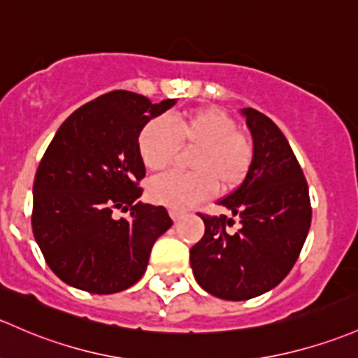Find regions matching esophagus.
Returning <instances> with one entry per match:
<instances>
[{
  "label": "esophagus",
  "mask_w": 358,
  "mask_h": 358,
  "mask_svg": "<svg viewBox=\"0 0 358 358\" xmlns=\"http://www.w3.org/2000/svg\"><path fill=\"white\" fill-rule=\"evenodd\" d=\"M169 216H171L173 221H178L180 217L183 216V210H178V209H171L169 210Z\"/></svg>",
  "instance_id": "34e87169"
}]
</instances>
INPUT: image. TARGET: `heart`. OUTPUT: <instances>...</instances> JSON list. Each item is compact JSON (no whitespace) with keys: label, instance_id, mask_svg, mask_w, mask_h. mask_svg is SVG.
Here are the masks:
<instances>
[{"label":"heart","instance_id":"heart-1","mask_svg":"<svg viewBox=\"0 0 358 358\" xmlns=\"http://www.w3.org/2000/svg\"><path fill=\"white\" fill-rule=\"evenodd\" d=\"M180 148L197 150L190 161L195 173L164 175L149 187L156 204L187 209L210 197L217 187L228 192L245 180L254 161V142L238 130L228 113L202 108L168 120H154L138 135V152L152 171H163Z\"/></svg>","mask_w":358,"mask_h":358}]
</instances>
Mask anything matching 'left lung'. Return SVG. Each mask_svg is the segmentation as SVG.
<instances>
[{"label":"left lung","instance_id":"1","mask_svg":"<svg viewBox=\"0 0 358 358\" xmlns=\"http://www.w3.org/2000/svg\"><path fill=\"white\" fill-rule=\"evenodd\" d=\"M254 138V161L242 183L217 204L240 217L199 213L204 236L190 248V266L206 292L248 300L269 292L295 266L310 228L308 185L283 131L254 108L242 110Z\"/></svg>","mask_w":358,"mask_h":358}]
</instances>
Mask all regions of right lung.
Segmentation results:
<instances>
[{
	"instance_id": "obj_1",
	"label": "right lung",
	"mask_w": 358,
	"mask_h": 358,
	"mask_svg": "<svg viewBox=\"0 0 358 358\" xmlns=\"http://www.w3.org/2000/svg\"><path fill=\"white\" fill-rule=\"evenodd\" d=\"M173 104L111 90L71 113L48 145L34 180L32 231L70 287L97 295L130 288L173 224L163 206L137 202L145 176L138 135ZM116 210H130L129 217L118 220Z\"/></svg>"
}]
</instances>
